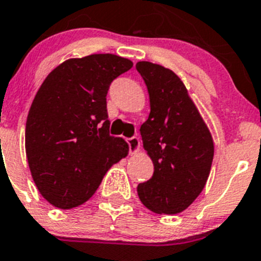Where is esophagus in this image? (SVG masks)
Segmentation results:
<instances>
[{
  "label": "esophagus",
  "instance_id": "34e87169",
  "mask_svg": "<svg viewBox=\"0 0 261 261\" xmlns=\"http://www.w3.org/2000/svg\"><path fill=\"white\" fill-rule=\"evenodd\" d=\"M128 148H130V154H136L140 150V141H139V138L136 136H133V138L127 139Z\"/></svg>",
  "mask_w": 261,
  "mask_h": 261
}]
</instances>
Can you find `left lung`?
<instances>
[{
    "instance_id": "1",
    "label": "left lung",
    "mask_w": 261,
    "mask_h": 261,
    "mask_svg": "<svg viewBox=\"0 0 261 261\" xmlns=\"http://www.w3.org/2000/svg\"><path fill=\"white\" fill-rule=\"evenodd\" d=\"M136 70L149 93L150 113L140 134L154 166L151 178L138 185V195L154 213H181L205 187L214 156L213 138L172 70L148 61L136 63Z\"/></svg>"
}]
</instances>
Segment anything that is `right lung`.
Segmentation results:
<instances>
[{"label": "right lung", "mask_w": 261, "mask_h": 261, "mask_svg": "<svg viewBox=\"0 0 261 261\" xmlns=\"http://www.w3.org/2000/svg\"><path fill=\"white\" fill-rule=\"evenodd\" d=\"M133 62L102 53L70 58L49 72L27 118L25 151L34 184L60 209L89 200L128 145L110 135L107 93Z\"/></svg>", "instance_id": "1"}]
</instances>
